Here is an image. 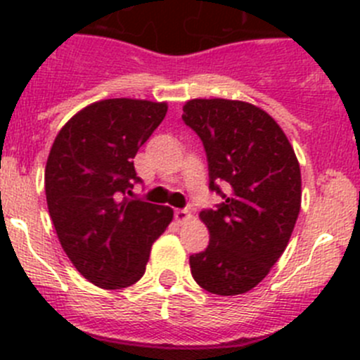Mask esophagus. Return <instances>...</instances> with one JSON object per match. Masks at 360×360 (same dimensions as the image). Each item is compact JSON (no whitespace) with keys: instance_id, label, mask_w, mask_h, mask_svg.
Returning <instances> with one entry per match:
<instances>
[{"instance_id":"1","label":"esophagus","mask_w":360,"mask_h":360,"mask_svg":"<svg viewBox=\"0 0 360 360\" xmlns=\"http://www.w3.org/2000/svg\"><path fill=\"white\" fill-rule=\"evenodd\" d=\"M188 217H191V212H188V210H185V208L175 210V219L179 220V222H184V220H187Z\"/></svg>"}]
</instances>
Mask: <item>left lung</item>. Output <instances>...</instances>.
Wrapping results in <instances>:
<instances>
[{
  "instance_id": "1",
  "label": "left lung",
  "mask_w": 360,
  "mask_h": 360,
  "mask_svg": "<svg viewBox=\"0 0 360 360\" xmlns=\"http://www.w3.org/2000/svg\"><path fill=\"white\" fill-rule=\"evenodd\" d=\"M184 122L201 138L210 191L199 213L210 243L188 257L199 287L217 296L254 289L280 259L301 208V169L282 127L264 110L231 99H192Z\"/></svg>"
}]
</instances>
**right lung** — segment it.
<instances>
[{
  "label": "right lung",
  "instance_id": "right-lung-1",
  "mask_svg": "<svg viewBox=\"0 0 360 360\" xmlns=\"http://www.w3.org/2000/svg\"><path fill=\"white\" fill-rule=\"evenodd\" d=\"M166 112V103L143 99L92 103L68 120L49 154L45 194L60 247L101 289L136 283L173 219L169 206L127 198L141 181L134 155Z\"/></svg>",
  "mask_w": 360,
  "mask_h": 360
}]
</instances>
